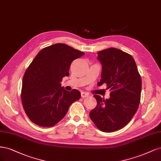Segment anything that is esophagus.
Masks as SVG:
<instances>
[{
  "instance_id": "1",
  "label": "esophagus",
  "mask_w": 161,
  "mask_h": 161,
  "mask_svg": "<svg viewBox=\"0 0 161 161\" xmlns=\"http://www.w3.org/2000/svg\"><path fill=\"white\" fill-rule=\"evenodd\" d=\"M81 97H87L88 96H89V94H87V93H86V92H81Z\"/></svg>"
}]
</instances>
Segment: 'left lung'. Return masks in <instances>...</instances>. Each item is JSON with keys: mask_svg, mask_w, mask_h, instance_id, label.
<instances>
[{"mask_svg": "<svg viewBox=\"0 0 161 161\" xmlns=\"http://www.w3.org/2000/svg\"><path fill=\"white\" fill-rule=\"evenodd\" d=\"M97 59L102 65L101 80L97 85L106 84L110 98L94 95L97 106L90 117L103 132L121 129L131 120L141 100L142 81L132 57L116 48L99 51Z\"/></svg>", "mask_w": 161, "mask_h": 161, "instance_id": "left-lung-1", "label": "left lung"}]
</instances>
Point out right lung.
Wrapping results in <instances>:
<instances>
[{
	"mask_svg": "<svg viewBox=\"0 0 161 161\" xmlns=\"http://www.w3.org/2000/svg\"><path fill=\"white\" fill-rule=\"evenodd\" d=\"M84 53L63 43L41 49L23 76L21 101L26 114L42 127H51L66 115L72 103L80 100L77 90L68 92L61 81L69 76L71 62Z\"/></svg>",
	"mask_w": 161,
	"mask_h": 161,
	"instance_id": "obj_1",
	"label": "right lung"
}]
</instances>
